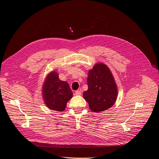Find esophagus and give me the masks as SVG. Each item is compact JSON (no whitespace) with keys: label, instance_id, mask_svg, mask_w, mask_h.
Returning <instances> with one entry per match:
<instances>
[{"label":"esophagus","instance_id":"34e87169","mask_svg":"<svg viewBox=\"0 0 159 159\" xmlns=\"http://www.w3.org/2000/svg\"><path fill=\"white\" fill-rule=\"evenodd\" d=\"M75 94L76 96H80V95H81V91H80V90H79L75 91Z\"/></svg>","mask_w":159,"mask_h":159}]
</instances>
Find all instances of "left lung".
Segmentation results:
<instances>
[{"instance_id": "obj_1", "label": "left lung", "mask_w": 159, "mask_h": 159, "mask_svg": "<svg viewBox=\"0 0 159 159\" xmlns=\"http://www.w3.org/2000/svg\"><path fill=\"white\" fill-rule=\"evenodd\" d=\"M87 83L88 90L84 92L83 97L92 111H103L115 104L118 93L117 84L106 65L95 64L89 71Z\"/></svg>"}]
</instances>
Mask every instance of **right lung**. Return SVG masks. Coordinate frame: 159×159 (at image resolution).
<instances>
[{
	"instance_id": "add662e5",
	"label": "right lung",
	"mask_w": 159,
	"mask_h": 159,
	"mask_svg": "<svg viewBox=\"0 0 159 159\" xmlns=\"http://www.w3.org/2000/svg\"><path fill=\"white\" fill-rule=\"evenodd\" d=\"M42 97L48 108L55 111H63L66 103L73 97L69 84L61 80L55 70L48 73L42 86Z\"/></svg>"
}]
</instances>
